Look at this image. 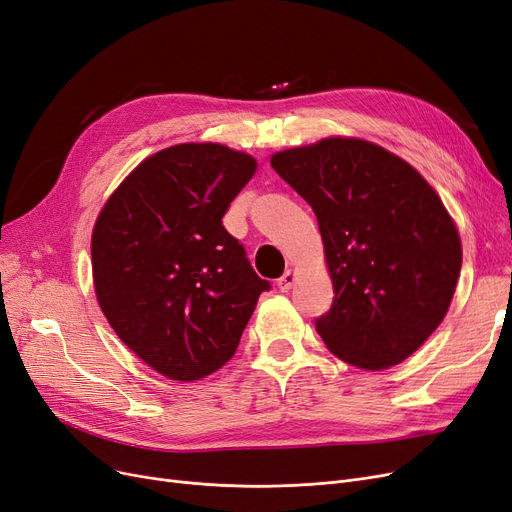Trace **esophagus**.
I'll use <instances>...</instances> for the list:
<instances>
[{
    "instance_id": "esophagus-1",
    "label": "esophagus",
    "mask_w": 512,
    "mask_h": 512,
    "mask_svg": "<svg viewBox=\"0 0 512 512\" xmlns=\"http://www.w3.org/2000/svg\"><path fill=\"white\" fill-rule=\"evenodd\" d=\"M296 283V271H285L283 273V277H279V281H277V285L281 288V292H290L292 290V285Z\"/></svg>"
}]
</instances>
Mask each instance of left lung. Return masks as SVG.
Instances as JSON below:
<instances>
[{
	"mask_svg": "<svg viewBox=\"0 0 512 512\" xmlns=\"http://www.w3.org/2000/svg\"><path fill=\"white\" fill-rule=\"evenodd\" d=\"M271 166L319 222L336 292L315 323L327 349L367 372L416 353L443 321L462 267L456 222L437 191L363 138L277 151Z\"/></svg>",
	"mask_w": 512,
	"mask_h": 512,
	"instance_id": "8db88e82",
	"label": "left lung"
}]
</instances>
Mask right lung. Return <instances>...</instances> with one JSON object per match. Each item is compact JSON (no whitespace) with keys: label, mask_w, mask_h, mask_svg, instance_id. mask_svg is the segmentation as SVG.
Masks as SVG:
<instances>
[{"label":"right lung","mask_w":512,"mask_h":512,"mask_svg":"<svg viewBox=\"0 0 512 512\" xmlns=\"http://www.w3.org/2000/svg\"><path fill=\"white\" fill-rule=\"evenodd\" d=\"M258 161L218 142L161 149L124 178L92 231L100 311L134 355L176 382L227 363L269 290L222 216Z\"/></svg>","instance_id":"1"}]
</instances>
